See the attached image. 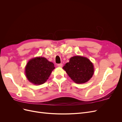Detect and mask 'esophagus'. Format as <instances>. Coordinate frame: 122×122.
<instances>
[{
	"label": "esophagus",
	"mask_w": 122,
	"mask_h": 122,
	"mask_svg": "<svg viewBox=\"0 0 122 122\" xmlns=\"http://www.w3.org/2000/svg\"><path fill=\"white\" fill-rule=\"evenodd\" d=\"M57 66L58 67H62V64H57Z\"/></svg>",
	"instance_id": "1"
}]
</instances>
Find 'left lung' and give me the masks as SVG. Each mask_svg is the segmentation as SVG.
<instances>
[{"label":"left lung","mask_w":122,"mask_h":122,"mask_svg":"<svg viewBox=\"0 0 122 122\" xmlns=\"http://www.w3.org/2000/svg\"><path fill=\"white\" fill-rule=\"evenodd\" d=\"M63 69L75 83L81 84L88 81L93 76L94 68L89 59L81 56H75L70 58Z\"/></svg>","instance_id":"left-lung-1"}]
</instances>
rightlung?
Listing matches in <instances>:
<instances>
[{"mask_svg":"<svg viewBox=\"0 0 122 122\" xmlns=\"http://www.w3.org/2000/svg\"><path fill=\"white\" fill-rule=\"evenodd\" d=\"M55 69L53 62L43 57H36L29 60L25 67V75L29 82L35 85L45 83Z\"/></svg>","mask_w":122,"mask_h":122,"instance_id":"obj_1","label":"right lung"}]
</instances>
